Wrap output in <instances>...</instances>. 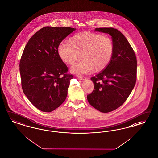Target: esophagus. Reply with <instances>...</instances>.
Returning a JSON list of instances; mask_svg holds the SVG:
<instances>
[{
  "instance_id": "esophagus-1",
  "label": "esophagus",
  "mask_w": 158,
  "mask_h": 158,
  "mask_svg": "<svg viewBox=\"0 0 158 158\" xmlns=\"http://www.w3.org/2000/svg\"><path fill=\"white\" fill-rule=\"evenodd\" d=\"M77 78L79 79V80H81V81H83V80H85V79H86V77H85V76H77Z\"/></svg>"
}]
</instances>
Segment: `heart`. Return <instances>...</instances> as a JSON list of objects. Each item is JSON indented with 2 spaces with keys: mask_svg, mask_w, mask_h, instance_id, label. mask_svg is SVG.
I'll return each instance as SVG.
<instances>
[{
  "mask_svg": "<svg viewBox=\"0 0 158 158\" xmlns=\"http://www.w3.org/2000/svg\"><path fill=\"white\" fill-rule=\"evenodd\" d=\"M58 54L62 60L73 65L81 54L82 60L71 68L73 73L82 75L106 69L113 59L114 44L111 38L100 33L82 31L73 35L69 44L62 43L58 47Z\"/></svg>",
  "mask_w": 158,
  "mask_h": 158,
  "instance_id": "b5f03b06",
  "label": "heart"
}]
</instances>
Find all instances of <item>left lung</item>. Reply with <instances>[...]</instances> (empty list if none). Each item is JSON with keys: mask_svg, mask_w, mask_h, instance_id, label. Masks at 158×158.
Listing matches in <instances>:
<instances>
[{"mask_svg": "<svg viewBox=\"0 0 158 158\" xmlns=\"http://www.w3.org/2000/svg\"><path fill=\"white\" fill-rule=\"evenodd\" d=\"M96 31L112 37L114 52L107 67L91 77L94 89L87 95V100L100 112L109 113L124 103L135 86L137 61L130 44L117 29L96 28Z\"/></svg>", "mask_w": 158, "mask_h": 158, "instance_id": "left-lung-1", "label": "left lung"}]
</instances>
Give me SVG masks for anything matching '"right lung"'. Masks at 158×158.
Instances as JSON below:
<instances>
[{"instance_id":"add662e5","label":"right lung","mask_w":158,"mask_h":158,"mask_svg":"<svg viewBox=\"0 0 158 158\" xmlns=\"http://www.w3.org/2000/svg\"><path fill=\"white\" fill-rule=\"evenodd\" d=\"M76 28L44 27L26 44L20 61L22 87L40 110L51 112L65 100L72 75L60 58L58 47Z\"/></svg>"}]
</instances>
